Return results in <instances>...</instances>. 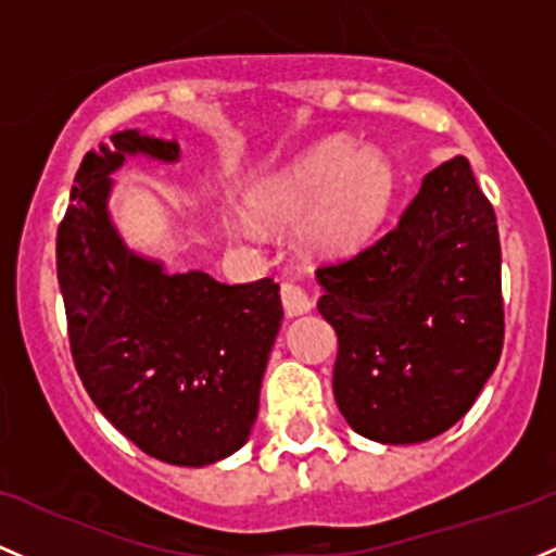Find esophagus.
<instances>
[{
  "label": "esophagus",
  "instance_id": "1",
  "mask_svg": "<svg viewBox=\"0 0 556 556\" xmlns=\"http://www.w3.org/2000/svg\"><path fill=\"white\" fill-rule=\"evenodd\" d=\"M282 306L288 316H301V314H308V311L314 308V301H311V295L301 288V285L285 282L282 285Z\"/></svg>",
  "mask_w": 556,
  "mask_h": 556
}]
</instances>
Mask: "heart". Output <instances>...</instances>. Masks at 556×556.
Segmentation results:
<instances>
[{"label":"heart","mask_w":556,"mask_h":556,"mask_svg":"<svg viewBox=\"0 0 556 556\" xmlns=\"http://www.w3.org/2000/svg\"><path fill=\"white\" fill-rule=\"evenodd\" d=\"M395 187L393 163L382 152L329 142L261 179L250 189V205L271 222H303L301 235L311 250L340 255L364 245L382 227ZM231 227L255 235L258 222L240 213Z\"/></svg>","instance_id":"heart-1"}]
</instances>
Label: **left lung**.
<instances>
[{
	"mask_svg": "<svg viewBox=\"0 0 556 556\" xmlns=\"http://www.w3.org/2000/svg\"><path fill=\"white\" fill-rule=\"evenodd\" d=\"M316 279L338 332L334 401L358 435L422 443L465 417L504 345L496 213L467 157L432 168L388 235Z\"/></svg>",
	"mask_w": 556,
	"mask_h": 556,
	"instance_id": "left-lung-1",
	"label": "left lung"
}]
</instances>
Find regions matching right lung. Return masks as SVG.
<instances>
[{
  "instance_id": "1",
  "label": "right lung",
  "mask_w": 556,
  "mask_h": 556,
  "mask_svg": "<svg viewBox=\"0 0 556 556\" xmlns=\"http://www.w3.org/2000/svg\"><path fill=\"white\" fill-rule=\"evenodd\" d=\"M176 163V139L126 129L89 150L58 229L73 364L89 399L144 454L205 467L245 446L261 380L282 327L274 279L224 285L170 274L126 245L110 216L113 174L126 157Z\"/></svg>"
}]
</instances>
